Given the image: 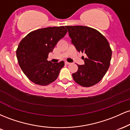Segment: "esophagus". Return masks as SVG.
Masks as SVG:
<instances>
[{
	"mask_svg": "<svg viewBox=\"0 0 130 130\" xmlns=\"http://www.w3.org/2000/svg\"><path fill=\"white\" fill-rule=\"evenodd\" d=\"M65 65H69L70 63H69V62H67V61H65Z\"/></svg>",
	"mask_w": 130,
	"mask_h": 130,
	"instance_id": "34e87169",
	"label": "esophagus"
}]
</instances>
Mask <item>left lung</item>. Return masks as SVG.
<instances>
[{
  "label": "left lung",
  "instance_id": "1",
  "mask_svg": "<svg viewBox=\"0 0 130 130\" xmlns=\"http://www.w3.org/2000/svg\"><path fill=\"white\" fill-rule=\"evenodd\" d=\"M72 43L77 51L84 53V65H77L72 74L73 79L83 87L97 84L106 73L111 62L112 50L109 43L97 30L83 26H65Z\"/></svg>",
  "mask_w": 130,
  "mask_h": 130
}]
</instances>
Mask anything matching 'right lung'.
<instances>
[{
    "label": "right lung",
    "instance_id": "obj_1",
    "mask_svg": "<svg viewBox=\"0 0 130 130\" xmlns=\"http://www.w3.org/2000/svg\"><path fill=\"white\" fill-rule=\"evenodd\" d=\"M67 33L64 26L51 27L32 31L21 41L16 50L19 66L32 83L47 86L58 77L65 63H53L47 60L60 39Z\"/></svg>",
    "mask_w": 130,
    "mask_h": 130
}]
</instances>
